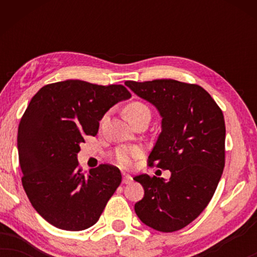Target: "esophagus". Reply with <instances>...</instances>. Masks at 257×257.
I'll return each instance as SVG.
<instances>
[{
	"label": "esophagus",
	"instance_id": "obj_1",
	"mask_svg": "<svg viewBox=\"0 0 257 257\" xmlns=\"http://www.w3.org/2000/svg\"><path fill=\"white\" fill-rule=\"evenodd\" d=\"M131 182H132V177H131V175H128V174L122 175V184L127 185V184H131Z\"/></svg>",
	"mask_w": 257,
	"mask_h": 257
}]
</instances>
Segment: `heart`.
Here are the masks:
<instances>
[{
    "label": "heart",
    "instance_id": "b5f03b06",
    "mask_svg": "<svg viewBox=\"0 0 257 257\" xmlns=\"http://www.w3.org/2000/svg\"><path fill=\"white\" fill-rule=\"evenodd\" d=\"M142 112H150V108L146 106L142 101H132L126 105L124 113L127 119H132L136 115L142 113ZM140 156V152L136 147H128V146H121L115 151L114 159L117 161L118 165L121 167H130L136 158Z\"/></svg>",
    "mask_w": 257,
    "mask_h": 257
}]
</instances>
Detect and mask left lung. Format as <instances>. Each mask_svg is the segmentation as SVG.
Wrapping results in <instances>:
<instances>
[{
    "instance_id": "left-lung-1",
    "label": "left lung",
    "mask_w": 257,
    "mask_h": 257,
    "mask_svg": "<svg viewBox=\"0 0 257 257\" xmlns=\"http://www.w3.org/2000/svg\"><path fill=\"white\" fill-rule=\"evenodd\" d=\"M157 107L161 132L149 164L170 170L171 178L140 174L144 198L135 205L143 223L171 233L195 220L213 198L224 167L226 126L221 108L201 86L174 79L125 82Z\"/></svg>"
}]
</instances>
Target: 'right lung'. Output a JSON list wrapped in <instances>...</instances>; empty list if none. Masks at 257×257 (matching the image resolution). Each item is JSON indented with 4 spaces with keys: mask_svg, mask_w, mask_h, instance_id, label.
Here are the masks:
<instances>
[{
    "mask_svg": "<svg viewBox=\"0 0 257 257\" xmlns=\"http://www.w3.org/2000/svg\"><path fill=\"white\" fill-rule=\"evenodd\" d=\"M130 97L122 85L69 79L48 84L31 98L17 133L22 185L52 226L71 231L93 226L120 185V171L112 165L82 173L77 154L84 137L97 135L104 114Z\"/></svg>",
    "mask_w": 257,
    "mask_h": 257,
    "instance_id": "add662e5",
    "label": "right lung"
}]
</instances>
